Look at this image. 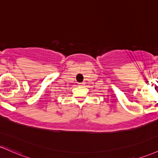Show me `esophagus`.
I'll return each mask as SVG.
<instances>
[{"mask_svg": "<svg viewBox=\"0 0 158 158\" xmlns=\"http://www.w3.org/2000/svg\"><path fill=\"white\" fill-rule=\"evenodd\" d=\"M84 83H83V82H81V83H78V85H79V86H83V85H84Z\"/></svg>", "mask_w": 158, "mask_h": 158, "instance_id": "34e87169", "label": "esophagus"}]
</instances>
